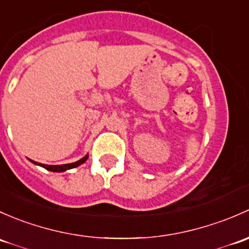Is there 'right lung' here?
Returning <instances> with one entry per match:
<instances>
[{
  "instance_id": "1",
  "label": "right lung",
  "mask_w": 249,
  "mask_h": 249,
  "mask_svg": "<svg viewBox=\"0 0 249 249\" xmlns=\"http://www.w3.org/2000/svg\"><path fill=\"white\" fill-rule=\"evenodd\" d=\"M87 158H89V155H86L85 157H83L81 160H76V162H74V163L61 164V165H48V164H42V163L35 162V160H29L30 162H32L33 164H36V165L43 166V168L47 169V170H49V171H53V173H63V171L69 170V169H73V168H76V166L81 165V164L86 162Z\"/></svg>"
}]
</instances>
